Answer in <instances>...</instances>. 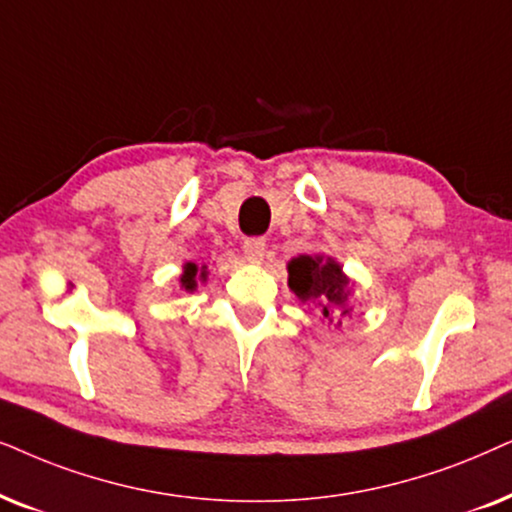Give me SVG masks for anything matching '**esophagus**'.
Segmentation results:
<instances>
[{
  "label": "esophagus",
  "mask_w": 512,
  "mask_h": 512,
  "mask_svg": "<svg viewBox=\"0 0 512 512\" xmlns=\"http://www.w3.org/2000/svg\"><path fill=\"white\" fill-rule=\"evenodd\" d=\"M264 250H267V241L264 238H245L243 243V255L250 264H260L264 260Z\"/></svg>",
  "instance_id": "esophagus-1"
}]
</instances>
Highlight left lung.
<instances>
[{"label": "left lung", "mask_w": 512, "mask_h": 512, "mask_svg": "<svg viewBox=\"0 0 512 512\" xmlns=\"http://www.w3.org/2000/svg\"><path fill=\"white\" fill-rule=\"evenodd\" d=\"M288 285L302 304H309L330 323L342 325L351 313V281L339 262L325 255H299L288 264Z\"/></svg>", "instance_id": "8db88e82"}]
</instances>
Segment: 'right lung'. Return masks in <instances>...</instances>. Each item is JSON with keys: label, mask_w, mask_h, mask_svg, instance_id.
<instances>
[{"label": "right lung", "mask_w": 512, "mask_h": 512, "mask_svg": "<svg viewBox=\"0 0 512 512\" xmlns=\"http://www.w3.org/2000/svg\"><path fill=\"white\" fill-rule=\"evenodd\" d=\"M206 278H208L206 267H199V264L187 262L185 271H182V276H180V283L187 292H194L196 285H199V281H206Z\"/></svg>", "instance_id": "1"}]
</instances>
